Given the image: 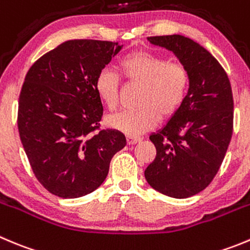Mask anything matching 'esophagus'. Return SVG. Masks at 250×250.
Here are the masks:
<instances>
[{
    "instance_id": "34e87169",
    "label": "esophagus",
    "mask_w": 250,
    "mask_h": 250,
    "mask_svg": "<svg viewBox=\"0 0 250 250\" xmlns=\"http://www.w3.org/2000/svg\"><path fill=\"white\" fill-rule=\"evenodd\" d=\"M142 139L141 138H136V137H127V144L128 146H133V144L139 143Z\"/></svg>"
}]
</instances>
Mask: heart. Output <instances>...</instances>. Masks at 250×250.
Returning a JSON list of instances; mask_svg holds the SVG:
<instances>
[{"label":"heart","instance_id":"1","mask_svg":"<svg viewBox=\"0 0 250 250\" xmlns=\"http://www.w3.org/2000/svg\"><path fill=\"white\" fill-rule=\"evenodd\" d=\"M128 81L144 86L137 109L122 111L107 118L108 127L128 137H137L155 127L158 120H169L188 96L190 75L183 64L146 51H133L121 59ZM95 90L102 104L114 109L120 102V78L104 67L97 74Z\"/></svg>","mask_w":250,"mask_h":250}]
</instances>
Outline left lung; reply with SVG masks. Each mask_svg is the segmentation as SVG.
<instances>
[{"label":"left lung","mask_w":250,"mask_h":250,"mask_svg":"<svg viewBox=\"0 0 250 250\" xmlns=\"http://www.w3.org/2000/svg\"><path fill=\"white\" fill-rule=\"evenodd\" d=\"M172 51L190 75L188 96L167 125L150 134L157 157L144 171L154 190L186 199L209 185L233 132V96L225 69L208 50L179 34L149 37Z\"/></svg>","instance_id":"1"}]
</instances>
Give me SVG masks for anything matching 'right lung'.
<instances>
[{
  "instance_id": "1",
  "label": "right lung",
  "mask_w": 250,
  "mask_h": 250,
  "mask_svg": "<svg viewBox=\"0 0 250 250\" xmlns=\"http://www.w3.org/2000/svg\"><path fill=\"white\" fill-rule=\"evenodd\" d=\"M123 45L74 39L39 58L25 75L18 130L39 183L53 195L76 199L106 179L113 155L125 146L114 129H100L104 114L96 76Z\"/></svg>"
}]
</instances>
